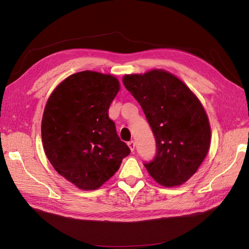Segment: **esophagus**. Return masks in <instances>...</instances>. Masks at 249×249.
I'll list each match as a JSON object with an SVG mask.
<instances>
[{
  "instance_id": "esophagus-1",
  "label": "esophagus",
  "mask_w": 249,
  "mask_h": 249,
  "mask_svg": "<svg viewBox=\"0 0 249 249\" xmlns=\"http://www.w3.org/2000/svg\"><path fill=\"white\" fill-rule=\"evenodd\" d=\"M127 145H129V147H130V149H131V152H134V149H135V142L132 140V141H130L129 143H127Z\"/></svg>"
}]
</instances>
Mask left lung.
Masks as SVG:
<instances>
[{
	"label": "left lung",
	"mask_w": 249,
	"mask_h": 249,
	"mask_svg": "<svg viewBox=\"0 0 249 249\" xmlns=\"http://www.w3.org/2000/svg\"><path fill=\"white\" fill-rule=\"evenodd\" d=\"M123 83L139 103L155 135L156 157L144 164L150 177L169 188L186 183L211 144L209 118L197 96L164 70L125 74Z\"/></svg>",
	"instance_id": "1"
}]
</instances>
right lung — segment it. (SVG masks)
<instances>
[{
  "instance_id": "1",
  "label": "right lung",
  "mask_w": 249,
  "mask_h": 249,
  "mask_svg": "<svg viewBox=\"0 0 249 249\" xmlns=\"http://www.w3.org/2000/svg\"><path fill=\"white\" fill-rule=\"evenodd\" d=\"M119 89L112 74L80 71L60 83L44 107V153L59 175L79 189L96 190L131 153L108 115Z\"/></svg>"
}]
</instances>
